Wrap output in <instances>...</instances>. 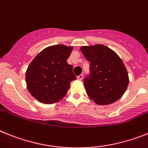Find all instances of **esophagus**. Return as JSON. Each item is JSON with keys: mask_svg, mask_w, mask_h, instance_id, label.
<instances>
[{"mask_svg": "<svg viewBox=\"0 0 148 148\" xmlns=\"http://www.w3.org/2000/svg\"><path fill=\"white\" fill-rule=\"evenodd\" d=\"M83 78V74H79V76H77V79H79V80H82Z\"/></svg>", "mask_w": 148, "mask_h": 148, "instance_id": "obj_1", "label": "esophagus"}]
</instances>
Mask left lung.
Returning <instances> with one entry per match:
<instances>
[{
    "label": "left lung",
    "instance_id": "left-lung-1",
    "mask_svg": "<svg viewBox=\"0 0 148 148\" xmlns=\"http://www.w3.org/2000/svg\"><path fill=\"white\" fill-rule=\"evenodd\" d=\"M83 56L90 62V74L84 79L88 97L99 105L120 99L129 84L127 69L116 53L103 45L82 46Z\"/></svg>",
    "mask_w": 148,
    "mask_h": 148
}]
</instances>
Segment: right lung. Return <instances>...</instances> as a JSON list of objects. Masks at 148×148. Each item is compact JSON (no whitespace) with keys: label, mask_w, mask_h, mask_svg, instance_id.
<instances>
[{"label":"right lung","mask_w":148,"mask_h":148,"mask_svg":"<svg viewBox=\"0 0 148 148\" xmlns=\"http://www.w3.org/2000/svg\"><path fill=\"white\" fill-rule=\"evenodd\" d=\"M73 47L56 45L42 50L26 71L27 88L38 101L52 104L63 98L76 79L73 66L67 62Z\"/></svg>","instance_id":"right-lung-1"}]
</instances>
